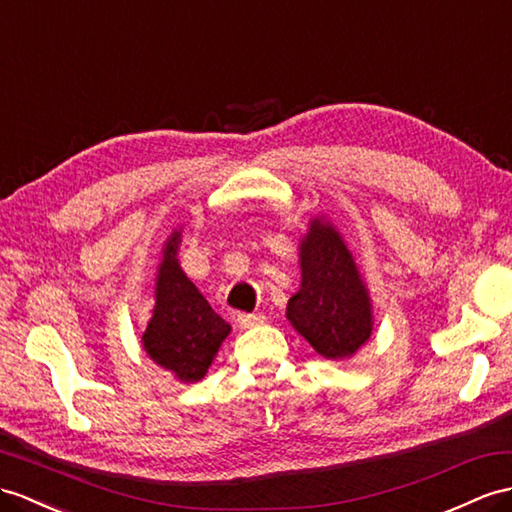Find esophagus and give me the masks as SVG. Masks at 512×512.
I'll return each mask as SVG.
<instances>
[{"instance_id": "obj_1", "label": "esophagus", "mask_w": 512, "mask_h": 512, "mask_svg": "<svg viewBox=\"0 0 512 512\" xmlns=\"http://www.w3.org/2000/svg\"><path fill=\"white\" fill-rule=\"evenodd\" d=\"M263 315H256V313H239L236 317V323H239V328H252L258 326V323H263Z\"/></svg>"}]
</instances>
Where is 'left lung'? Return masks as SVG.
Listing matches in <instances>:
<instances>
[{"label":"left lung","instance_id":"8db88e82","mask_svg":"<svg viewBox=\"0 0 512 512\" xmlns=\"http://www.w3.org/2000/svg\"><path fill=\"white\" fill-rule=\"evenodd\" d=\"M302 286L286 317L326 358H347L371 336V304L350 249L328 221L315 219L299 249Z\"/></svg>","mask_w":512,"mask_h":512}]
</instances>
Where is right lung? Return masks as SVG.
<instances>
[{"label":"right lung","instance_id":"right-lung-1","mask_svg":"<svg viewBox=\"0 0 512 512\" xmlns=\"http://www.w3.org/2000/svg\"><path fill=\"white\" fill-rule=\"evenodd\" d=\"M180 234L173 232L165 245L156 280V308L143 334V347L154 363L176 373L182 382L206 376L230 326L223 321L197 286L178 265Z\"/></svg>","mask_w":512,"mask_h":512}]
</instances>
